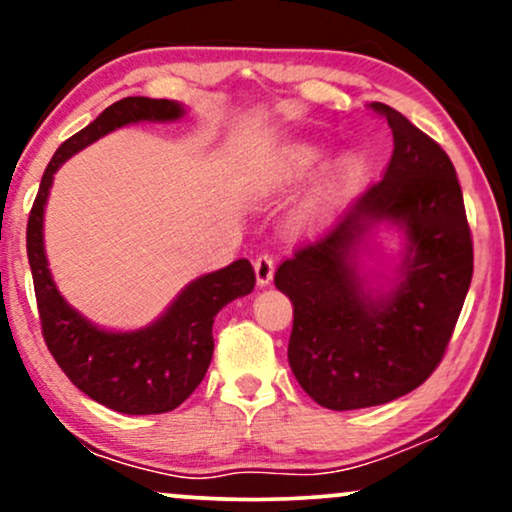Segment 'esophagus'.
<instances>
[{
    "mask_svg": "<svg viewBox=\"0 0 512 512\" xmlns=\"http://www.w3.org/2000/svg\"><path fill=\"white\" fill-rule=\"evenodd\" d=\"M255 276H257V286H267L274 276V257L269 252H262L260 257L255 260Z\"/></svg>",
    "mask_w": 512,
    "mask_h": 512,
    "instance_id": "34e87169",
    "label": "esophagus"
}]
</instances>
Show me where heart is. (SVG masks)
Listing matches in <instances>:
<instances>
[{
  "instance_id": "heart-1",
  "label": "heart",
  "mask_w": 512,
  "mask_h": 512,
  "mask_svg": "<svg viewBox=\"0 0 512 512\" xmlns=\"http://www.w3.org/2000/svg\"><path fill=\"white\" fill-rule=\"evenodd\" d=\"M322 158L320 146L310 142H298L291 144L289 149L281 151L279 156H274L272 161L264 163V166L257 170V187L264 192L276 190V187L286 185V182L301 178V175L308 173L310 168L315 166ZM363 175V158L358 154H344L337 158L332 170V178L337 185H351Z\"/></svg>"
}]
</instances>
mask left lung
Wrapping results in <instances>:
<instances>
[{
    "label": "left lung",
    "instance_id": "1",
    "mask_svg": "<svg viewBox=\"0 0 512 512\" xmlns=\"http://www.w3.org/2000/svg\"><path fill=\"white\" fill-rule=\"evenodd\" d=\"M392 129L383 180L342 221L279 264L276 289L291 298L289 363L320 407H375L416 390L443 361L474 272L472 233L455 166L428 134L385 103ZM408 236L390 292H370L355 272L357 245L375 222Z\"/></svg>",
    "mask_w": 512,
    "mask_h": 512
}]
</instances>
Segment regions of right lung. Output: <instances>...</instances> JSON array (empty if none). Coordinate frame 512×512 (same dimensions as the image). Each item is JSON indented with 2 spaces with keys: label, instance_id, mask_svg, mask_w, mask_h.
I'll use <instances>...</instances> for the list:
<instances>
[{
  "label": "right lung",
  "instance_id": "add662e5",
  "mask_svg": "<svg viewBox=\"0 0 512 512\" xmlns=\"http://www.w3.org/2000/svg\"><path fill=\"white\" fill-rule=\"evenodd\" d=\"M182 115L185 108L166 98L129 96L105 108L91 125L55 151L28 214V264L45 344L57 366L84 395L122 414L173 411L197 390L214 354V317L223 305L255 289V272L248 260H236L187 284L166 313L149 327L134 332L101 330L76 313L52 281L43 245L45 202L52 175L76 151L117 127L180 120Z\"/></svg>",
  "mask_w": 512,
  "mask_h": 512
}]
</instances>
